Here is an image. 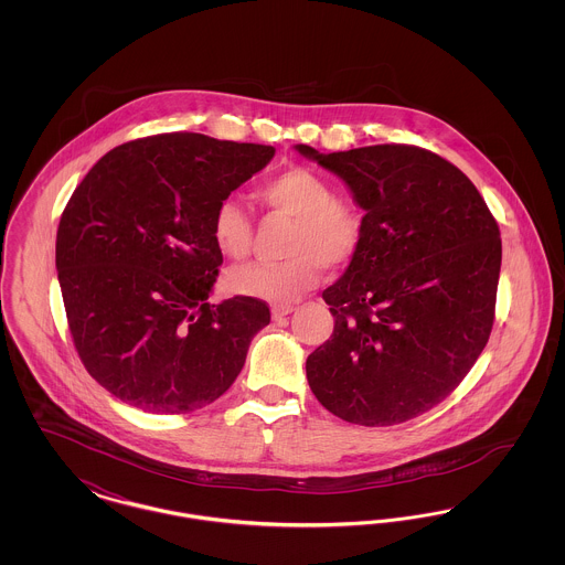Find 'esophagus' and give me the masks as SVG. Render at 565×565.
<instances>
[{
    "label": "esophagus",
    "instance_id": "34e87169",
    "mask_svg": "<svg viewBox=\"0 0 565 565\" xmlns=\"http://www.w3.org/2000/svg\"><path fill=\"white\" fill-rule=\"evenodd\" d=\"M292 311H295L292 305H273L270 316H273V320H281V318H286L288 313H292Z\"/></svg>",
    "mask_w": 565,
    "mask_h": 565
}]
</instances>
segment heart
I'll use <instances>...</instances> for the list:
<instances>
[{
  "label": "heart",
  "mask_w": 565,
  "mask_h": 565,
  "mask_svg": "<svg viewBox=\"0 0 565 565\" xmlns=\"http://www.w3.org/2000/svg\"><path fill=\"white\" fill-rule=\"evenodd\" d=\"M256 199L273 214L295 222L284 263L243 265L228 275L235 295L260 298L277 305L298 300L318 286L326 267H343L364 242L366 215L350 196H334L332 186L320 173L290 167L256 190ZM212 235L217 249L239 260L249 254L254 226L252 217L233 199L215 207Z\"/></svg>",
  "instance_id": "obj_1"
}]
</instances>
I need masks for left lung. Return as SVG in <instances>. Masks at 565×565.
I'll return each mask as SVG.
<instances>
[{
    "mask_svg": "<svg viewBox=\"0 0 565 565\" xmlns=\"http://www.w3.org/2000/svg\"><path fill=\"white\" fill-rule=\"evenodd\" d=\"M366 212L364 242L322 298L332 337L307 358L316 398L360 426H394L443 403L484 350L502 239L481 192L404 143L320 154Z\"/></svg>",
    "mask_w": 565,
    "mask_h": 565,
    "instance_id": "1",
    "label": "left lung"
}]
</instances>
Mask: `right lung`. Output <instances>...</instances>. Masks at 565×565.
I'll return each instance as SVG.
<instances>
[{
    "mask_svg": "<svg viewBox=\"0 0 565 565\" xmlns=\"http://www.w3.org/2000/svg\"><path fill=\"white\" fill-rule=\"evenodd\" d=\"M275 148L162 134L127 141L84 175L56 231V270L84 369L118 401L180 415L242 373L269 305L212 295L215 207Z\"/></svg>",
    "mask_w": 565,
    "mask_h": 565,
    "instance_id": "obj_1",
    "label": "right lung"
}]
</instances>
